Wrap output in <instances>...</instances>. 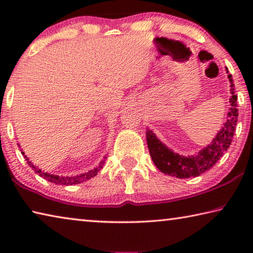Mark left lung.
Wrapping results in <instances>:
<instances>
[{
  "label": "left lung",
  "mask_w": 253,
  "mask_h": 253,
  "mask_svg": "<svg viewBox=\"0 0 253 253\" xmlns=\"http://www.w3.org/2000/svg\"><path fill=\"white\" fill-rule=\"evenodd\" d=\"M229 72V71H226ZM231 84V107L228 113V119L223 124L221 129L217 131L212 143L205 146L195 155L183 156L174 153L165 144H163L152 130H146V140L149 149V154L156 165V168L162 173L176 176L177 178L196 177L207 172L215 165L220 157L228 151L231 142H232L235 125L238 122V96L234 93V84L232 76L228 75Z\"/></svg>",
  "instance_id": "1"
}]
</instances>
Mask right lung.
<instances>
[{
  "instance_id": "add662e5",
  "label": "right lung",
  "mask_w": 253,
  "mask_h": 253,
  "mask_svg": "<svg viewBox=\"0 0 253 253\" xmlns=\"http://www.w3.org/2000/svg\"><path fill=\"white\" fill-rule=\"evenodd\" d=\"M22 155L24 156L25 161L28 162V165L30 166V168H32L34 169V172H36L37 174H39L41 177H43L44 179H46V181L54 183V184H60V185H74V184L83 183L84 181H88V179H90L93 176H96L97 173L99 172V170L102 169V166H104L105 160L107 158V156H105L104 160L99 163V165H98L97 168L88 170V172H85V173L79 174V175H74V176H59V175L46 173V172H43V170H41L40 169H38L36 165L32 164L31 161H29L27 155H24V152H22Z\"/></svg>"
}]
</instances>
